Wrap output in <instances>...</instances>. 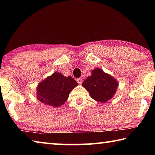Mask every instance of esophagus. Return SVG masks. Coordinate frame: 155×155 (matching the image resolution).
<instances>
[{
  "instance_id": "obj_1",
  "label": "esophagus",
  "mask_w": 155,
  "mask_h": 155,
  "mask_svg": "<svg viewBox=\"0 0 155 155\" xmlns=\"http://www.w3.org/2000/svg\"><path fill=\"white\" fill-rule=\"evenodd\" d=\"M77 82H78V83H79V84L82 83V82H83L82 78H77Z\"/></svg>"
}]
</instances>
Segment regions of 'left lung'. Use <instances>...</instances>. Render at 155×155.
Masks as SVG:
<instances>
[{"instance_id":"8db88e82","label":"left lung","mask_w":155,"mask_h":155,"mask_svg":"<svg viewBox=\"0 0 155 155\" xmlns=\"http://www.w3.org/2000/svg\"><path fill=\"white\" fill-rule=\"evenodd\" d=\"M91 73L92 74L86 78L82 85L93 99L100 103H106L114 96L118 83L99 68L94 69Z\"/></svg>"}]
</instances>
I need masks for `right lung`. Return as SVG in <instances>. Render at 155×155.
I'll return each mask as SVG.
<instances>
[{"label": "right lung", "mask_w": 155, "mask_h": 155, "mask_svg": "<svg viewBox=\"0 0 155 155\" xmlns=\"http://www.w3.org/2000/svg\"><path fill=\"white\" fill-rule=\"evenodd\" d=\"M77 85L72 77H65L61 73L54 72L39 84L37 98L44 104L58 107L65 103L70 91Z\"/></svg>", "instance_id": "obj_1"}]
</instances>
